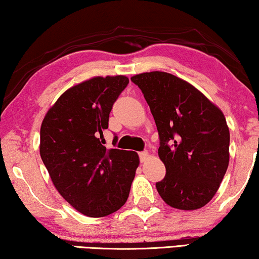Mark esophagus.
Returning <instances> with one entry per match:
<instances>
[{
    "label": "esophagus",
    "instance_id": "esophagus-1",
    "mask_svg": "<svg viewBox=\"0 0 259 259\" xmlns=\"http://www.w3.org/2000/svg\"><path fill=\"white\" fill-rule=\"evenodd\" d=\"M139 156H140L141 162H145V161L148 159L149 154H148V152H140V153H139Z\"/></svg>",
    "mask_w": 259,
    "mask_h": 259
}]
</instances>
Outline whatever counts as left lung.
Returning <instances> with one entry per match:
<instances>
[{"label": "left lung", "instance_id": "obj_1", "mask_svg": "<svg viewBox=\"0 0 259 259\" xmlns=\"http://www.w3.org/2000/svg\"><path fill=\"white\" fill-rule=\"evenodd\" d=\"M131 80L144 93L159 132L166 176L156 182L157 193L180 210L204 207L229 164L230 133L223 112L174 74L153 71Z\"/></svg>", "mask_w": 259, "mask_h": 259}]
</instances>
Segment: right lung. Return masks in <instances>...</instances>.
Wrapping results in <instances>:
<instances>
[{"mask_svg":"<svg viewBox=\"0 0 259 259\" xmlns=\"http://www.w3.org/2000/svg\"><path fill=\"white\" fill-rule=\"evenodd\" d=\"M128 81L125 76L93 77L72 86L49 108L40 126L39 154L52 183L86 216L119 210L140 162L136 152L107 149L100 141L112 106Z\"/></svg>","mask_w":259,"mask_h":259,"instance_id":"add662e5","label":"right lung"}]
</instances>
